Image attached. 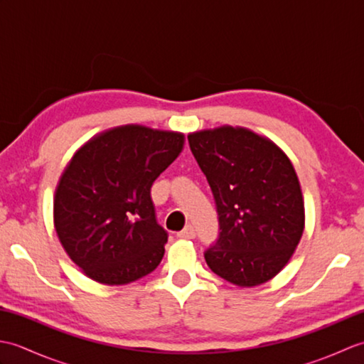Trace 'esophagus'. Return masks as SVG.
Listing matches in <instances>:
<instances>
[{
    "label": "esophagus",
    "instance_id": "1",
    "mask_svg": "<svg viewBox=\"0 0 364 364\" xmlns=\"http://www.w3.org/2000/svg\"><path fill=\"white\" fill-rule=\"evenodd\" d=\"M178 237H181V239H194L196 237L194 227L186 225V227H184V230H181L180 233H178Z\"/></svg>",
    "mask_w": 364,
    "mask_h": 364
}]
</instances>
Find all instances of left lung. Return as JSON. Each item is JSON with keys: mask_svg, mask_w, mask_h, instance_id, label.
<instances>
[{"mask_svg": "<svg viewBox=\"0 0 364 364\" xmlns=\"http://www.w3.org/2000/svg\"><path fill=\"white\" fill-rule=\"evenodd\" d=\"M213 191L219 237L205 252L214 274L242 288L269 282L286 266L305 227L300 183L289 158L245 128L188 136Z\"/></svg>", "mask_w": 364, "mask_h": 364, "instance_id": "left-lung-1", "label": "left lung"}]
</instances>
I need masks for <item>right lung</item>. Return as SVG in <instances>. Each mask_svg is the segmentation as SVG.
<instances>
[{"mask_svg": "<svg viewBox=\"0 0 364 364\" xmlns=\"http://www.w3.org/2000/svg\"><path fill=\"white\" fill-rule=\"evenodd\" d=\"M183 145L181 133L127 125L90 139L68 162L54 196V227L92 280L127 284L158 267L168 235L150 191Z\"/></svg>", "mask_w": 364, "mask_h": 364, "instance_id": "add662e5", "label": "right lung"}]
</instances>
